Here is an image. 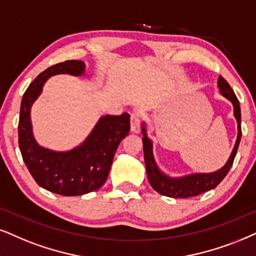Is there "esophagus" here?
Returning a JSON list of instances; mask_svg holds the SVG:
<instances>
[{
  "label": "esophagus",
  "mask_w": 256,
  "mask_h": 256,
  "mask_svg": "<svg viewBox=\"0 0 256 256\" xmlns=\"http://www.w3.org/2000/svg\"><path fill=\"white\" fill-rule=\"evenodd\" d=\"M131 131L134 134H138L139 128H140V114L139 112L131 113Z\"/></svg>",
  "instance_id": "obj_1"
}]
</instances>
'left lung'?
<instances>
[{"instance_id":"1","label":"left lung","mask_w":256,"mask_h":256,"mask_svg":"<svg viewBox=\"0 0 256 256\" xmlns=\"http://www.w3.org/2000/svg\"><path fill=\"white\" fill-rule=\"evenodd\" d=\"M218 87L220 93L227 98L232 104L234 108V117L238 122V138H236L234 148H232L230 157L227 160L224 166L214 172L209 174H190L183 177H170L162 172L158 168L156 160H154V145H152L151 139L148 137L146 128L143 124L142 126V134H143V150H144V160L145 166H146V174L148 180L150 182L151 186L160 192V195L172 197V198H188V197L197 196L200 194H203L208 190L214 189L222 182V180L227 176V174L230 170L232 162L238 152V144L241 140V108L240 102L236 98L234 90L229 86V84L226 82V79L220 76L218 80Z\"/></svg>"}]
</instances>
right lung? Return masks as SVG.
<instances>
[{
    "mask_svg": "<svg viewBox=\"0 0 256 256\" xmlns=\"http://www.w3.org/2000/svg\"><path fill=\"white\" fill-rule=\"evenodd\" d=\"M85 62L67 60L50 66L29 85L21 102L18 146L33 178L48 192L62 196H80L99 189L108 180L113 157L122 138L130 131V114L104 116L82 144L70 151H53L40 146L32 130L30 108L50 76L85 73Z\"/></svg>",
    "mask_w": 256,
    "mask_h": 256,
    "instance_id": "obj_1",
    "label": "right lung"
}]
</instances>
